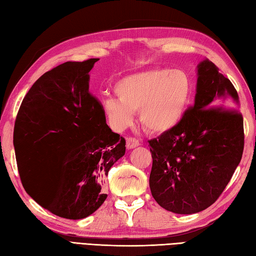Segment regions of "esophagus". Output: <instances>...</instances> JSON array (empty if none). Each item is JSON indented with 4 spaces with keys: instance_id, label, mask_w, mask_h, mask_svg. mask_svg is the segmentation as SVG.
<instances>
[{
    "instance_id": "1",
    "label": "esophagus",
    "mask_w": 256,
    "mask_h": 256,
    "mask_svg": "<svg viewBox=\"0 0 256 256\" xmlns=\"http://www.w3.org/2000/svg\"><path fill=\"white\" fill-rule=\"evenodd\" d=\"M138 145H140V142L138 138H126V148L128 150L136 148V146H138Z\"/></svg>"
}]
</instances>
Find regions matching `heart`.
<instances>
[{
	"mask_svg": "<svg viewBox=\"0 0 256 256\" xmlns=\"http://www.w3.org/2000/svg\"><path fill=\"white\" fill-rule=\"evenodd\" d=\"M118 98L101 101L103 113L111 126L121 131L138 111L143 128L150 133L170 131L186 111L192 81L182 69H152L128 76L114 86Z\"/></svg>",
	"mask_w": 256,
	"mask_h": 256,
	"instance_id": "1",
	"label": "heart"
}]
</instances>
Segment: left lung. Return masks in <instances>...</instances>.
<instances>
[{
    "label": "left lung",
    "instance_id": "obj_1",
    "mask_svg": "<svg viewBox=\"0 0 256 256\" xmlns=\"http://www.w3.org/2000/svg\"><path fill=\"white\" fill-rule=\"evenodd\" d=\"M231 81L208 59L198 66L194 103L170 131L150 140V187L156 202L179 214L208 208L224 192L244 148L243 116Z\"/></svg>",
    "mask_w": 256,
    "mask_h": 256
}]
</instances>
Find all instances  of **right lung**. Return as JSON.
<instances>
[{
  "mask_svg": "<svg viewBox=\"0 0 256 256\" xmlns=\"http://www.w3.org/2000/svg\"><path fill=\"white\" fill-rule=\"evenodd\" d=\"M99 59L67 62L45 72L24 96L13 143L22 184L42 208L84 219L104 202L106 177L125 154V138L108 126L89 91Z\"/></svg>",
  "mask_w": 256,
  "mask_h": 256,
  "instance_id": "right-lung-1",
  "label": "right lung"
}]
</instances>
